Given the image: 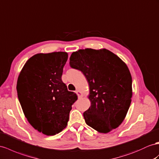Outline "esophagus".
<instances>
[{
  "instance_id": "obj_1",
  "label": "esophagus",
  "mask_w": 159,
  "mask_h": 159,
  "mask_svg": "<svg viewBox=\"0 0 159 159\" xmlns=\"http://www.w3.org/2000/svg\"><path fill=\"white\" fill-rule=\"evenodd\" d=\"M76 93L77 94V95H78V97L80 99V98H82L83 97V94L82 93H81L79 90H76Z\"/></svg>"
}]
</instances>
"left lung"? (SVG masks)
<instances>
[{"label": "left lung", "mask_w": 159, "mask_h": 159, "mask_svg": "<svg viewBox=\"0 0 159 159\" xmlns=\"http://www.w3.org/2000/svg\"><path fill=\"white\" fill-rule=\"evenodd\" d=\"M70 66L86 76L91 105L83 113L86 124L101 133L116 129L127 114L132 96V80L126 64L107 50L91 48L73 52Z\"/></svg>", "instance_id": "8db88e82"}]
</instances>
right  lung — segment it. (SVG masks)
Listing matches in <instances>:
<instances>
[{
    "label": "right lung",
    "mask_w": 159,
    "mask_h": 159,
    "mask_svg": "<svg viewBox=\"0 0 159 159\" xmlns=\"http://www.w3.org/2000/svg\"><path fill=\"white\" fill-rule=\"evenodd\" d=\"M66 52L38 54L24 65L18 77L19 103L30 124L48 136L66 128L72 105L78 99L62 80Z\"/></svg>",
    "instance_id": "add662e5"
}]
</instances>
